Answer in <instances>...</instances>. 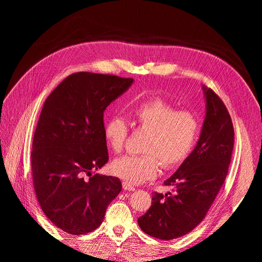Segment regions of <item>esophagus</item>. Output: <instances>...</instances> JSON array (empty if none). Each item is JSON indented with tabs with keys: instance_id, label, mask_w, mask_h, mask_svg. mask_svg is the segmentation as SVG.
Returning a JSON list of instances; mask_svg holds the SVG:
<instances>
[{
	"instance_id": "obj_1",
	"label": "esophagus",
	"mask_w": 262,
	"mask_h": 262,
	"mask_svg": "<svg viewBox=\"0 0 262 262\" xmlns=\"http://www.w3.org/2000/svg\"><path fill=\"white\" fill-rule=\"evenodd\" d=\"M122 188L123 190H125V191H134V190H136V187H133L132 185L128 184V182L125 181L122 182Z\"/></svg>"
}]
</instances>
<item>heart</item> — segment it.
Wrapping results in <instances>:
<instances>
[{
    "instance_id": "obj_1",
    "label": "heart",
    "mask_w": 262,
    "mask_h": 262,
    "mask_svg": "<svg viewBox=\"0 0 262 262\" xmlns=\"http://www.w3.org/2000/svg\"><path fill=\"white\" fill-rule=\"evenodd\" d=\"M133 123L147 132L141 155H126L116 160L112 170L132 185L156 177L160 162L166 169H173L191 155L200 133L196 116L189 110H178L161 97L144 100L131 109ZM129 126L120 116H112L104 124V137L109 148L120 153L124 148Z\"/></svg>"
}]
</instances>
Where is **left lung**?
Listing matches in <instances>:
<instances>
[{"label": "left lung", "mask_w": 262, "mask_h": 262, "mask_svg": "<svg viewBox=\"0 0 262 262\" xmlns=\"http://www.w3.org/2000/svg\"><path fill=\"white\" fill-rule=\"evenodd\" d=\"M207 114L196 146L187 161L164 182L173 188L153 192L152 205L138 219L145 234L170 241L191 232L207 215L223 186L234 147L232 118L224 102L203 86Z\"/></svg>", "instance_id": "8db88e82"}]
</instances>
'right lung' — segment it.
<instances>
[{"instance_id":"add662e5","label":"right lung","mask_w":262,"mask_h":262,"mask_svg":"<svg viewBox=\"0 0 262 262\" xmlns=\"http://www.w3.org/2000/svg\"><path fill=\"white\" fill-rule=\"evenodd\" d=\"M132 83L133 78L77 72L45 101L33 140V182L46 216L69 234L95 231L121 191L120 179L92 170L109 160L104 112Z\"/></svg>"}]
</instances>
